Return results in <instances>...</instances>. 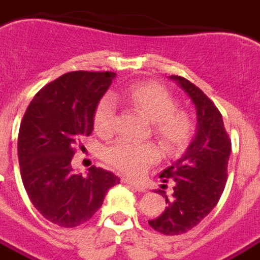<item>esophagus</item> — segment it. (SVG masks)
Returning <instances> with one entry per match:
<instances>
[{"label":"esophagus","instance_id":"34e87169","mask_svg":"<svg viewBox=\"0 0 260 260\" xmlns=\"http://www.w3.org/2000/svg\"><path fill=\"white\" fill-rule=\"evenodd\" d=\"M122 181H124L125 184H128V185H131V187L134 188V189H136V191H139V192L146 191V187H144V185H142L140 183H138V181H134V180H126V178H124Z\"/></svg>","mask_w":260,"mask_h":260}]
</instances>
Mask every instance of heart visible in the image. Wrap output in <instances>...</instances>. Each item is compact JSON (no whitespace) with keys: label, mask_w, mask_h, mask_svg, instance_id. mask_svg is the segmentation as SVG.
Here are the masks:
<instances>
[{"label":"heart","mask_w":260,"mask_h":260,"mask_svg":"<svg viewBox=\"0 0 260 260\" xmlns=\"http://www.w3.org/2000/svg\"><path fill=\"white\" fill-rule=\"evenodd\" d=\"M124 101L151 122L152 134L166 151L176 152L187 147L193 132V121L187 112L178 110L177 99L165 87L155 82L138 83L124 92ZM114 128V106L110 99L104 98L95 109L94 129L101 136H110ZM158 158V148L150 143L118 140L105 150L109 165L126 176H140Z\"/></svg>","instance_id":"b5f03b06"}]
</instances>
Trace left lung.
Wrapping results in <instances>:
<instances>
[{"mask_svg":"<svg viewBox=\"0 0 260 260\" xmlns=\"http://www.w3.org/2000/svg\"><path fill=\"white\" fill-rule=\"evenodd\" d=\"M191 96L198 113V128L184 155L166 168L159 177L164 183L174 181L173 196H165V211L150 219L154 231L166 236L183 235L191 231L215 207L228 180V162L232 142L221 113L214 102L181 76H170Z\"/></svg>","mask_w":260,"mask_h":260,"instance_id":"left-lung-1","label":"left lung"}]
</instances>
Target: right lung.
Here are the masks:
<instances>
[{
  "label": "right lung",
  "instance_id": "add662e5",
  "mask_svg": "<svg viewBox=\"0 0 260 260\" xmlns=\"http://www.w3.org/2000/svg\"><path fill=\"white\" fill-rule=\"evenodd\" d=\"M113 72H68L41 88L21 120L17 152L21 180L35 209L47 221L75 228L90 221L109 188L120 178L91 166L87 176L72 170L76 148L94 128L98 102Z\"/></svg>",
  "mask_w": 260,
  "mask_h": 260
}]
</instances>
